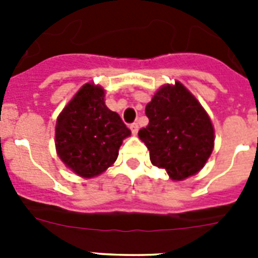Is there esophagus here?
I'll use <instances>...</instances> for the list:
<instances>
[{
    "label": "esophagus",
    "instance_id": "esophagus-1",
    "mask_svg": "<svg viewBox=\"0 0 258 258\" xmlns=\"http://www.w3.org/2000/svg\"><path fill=\"white\" fill-rule=\"evenodd\" d=\"M130 128H131V133H133L134 135H137L138 130H139V125H138V123H131V124H130Z\"/></svg>",
    "mask_w": 258,
    "mask_h": 258
}]
</instances>
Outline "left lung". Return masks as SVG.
I'll list each match as a JSON object with an SVG mask.
<instances>
[{
  "label": "left lung",
  "mask_w": 258,
  "mask_h": 258,
  "mask_svg": "<svg viewBox=\"0 0 258 258\" xmlns=\"http://www.w3.org/2000/svg\"><path fill=\"white\" fill-rule=\"evenodd\" d=\"M149 124L139 138L150 151V161L165 169L174 180H183L205 166L214 147L210 117L180 83L162 87L146 105Z\"/></svg>",
  "instance_id": "obj_1"
}]
</instances>
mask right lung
Listing matches in <instances>:
<instances>
[{
	"instance_id": "right-lung-1",
	"label": "right lung",
	"mask_w": 258,
	"mask_h": 258,
	"mask_svg": "<svg viewBox=\"0 0 258 258\" xmlns=\"http://www.w3.org/2000/svg\"><path fill=\"white\" fill-rule=\"evenodd\" d=\"M130 134L120 116L104 104V89L86 84L58 115L56 150L78 175L92 178L116 161Z\"/></svg>"
}]
</instances>
